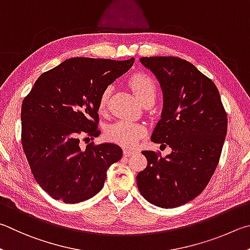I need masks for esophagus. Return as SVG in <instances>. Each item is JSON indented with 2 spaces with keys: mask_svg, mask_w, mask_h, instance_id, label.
<instances>
[{
  "mask_svg": "<svg viewBox=\"0 0 250 250\" xmlns=\"http://www.w3.org/2000/svg\"><path fill=\"white\" fill-rule=\"evenodd\" d=\"M135 152H136V151H134V150H130V149H124V150H123V155H124L125 157H129V156L134 155Z\"/></svg>",
  "mask_w": 250,
  "mask_h": 250,
  "instance_id": "34e87169",
  "label": "esophagus"
}]
</instances>
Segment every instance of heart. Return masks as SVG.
<instances>
[{
    "instance_id": "obj_1",
    "label": "heart",
    "mask_w": 250,
    "mask_h": 250,
    "mask_svg": "<svg viewBox=\"0 0 250 250\" xmlns=\"http://www.w3.org/2000/svg\"><path fill=\"white\" fill-rule=\"evenodd\" d=\"M128 83L143 105L147 102H154L157 94V86L155 81L150 77L144 73H137L129 79ZM111 94L112 86H106L100 94L98 102V109L100 113L106 111ZM145 133L146 129L143 125L125 120L114 122L105 129V136L108 141L124 147L134 146Z\"/></svg>"
}]
</instances>
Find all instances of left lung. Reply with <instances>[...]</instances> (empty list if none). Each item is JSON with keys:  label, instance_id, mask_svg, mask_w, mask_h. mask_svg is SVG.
<instances>
[{"label": "left lung", "instance_id": "obj_1", "mask_svg": "<svg viewBox=\"0 0 250 250\" xmlns=\"http://www.w3.org/2000/svg\"><path fill=\"white\" fill-rule=\"evenodd\" d=\"M139 60L155 74L164 96L151 142L166 143L171 154L158 158L154 151H142L147 167L137 174V187L151 204L177 208L196 198L211 180L227 133L226 112L214 82L189 61L177 57Z\"/></svg>", "mask_w": 250, "mask_h": 250}]
</instances>
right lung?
Wrapping results in <instances>:
<instances>
[{
	"instance_id": "1",
	"label": "right lung",
	"mask_w": 250,
	"mask_h": 250,
	"mask_svg": "<svg viewBox=\"0 0 250 250\" xmlns=\"http://www.w3.org/2000/svg\"><path fill=\"white\" fill-rule=\"evenodd\" d=\"M134 60L67 59L43 72L24 99L21 145L35 180L52 199L74 204L93 198L122 158L115 144L81 148L80 137L99 136L100 94Z\"/></svg>"
}]
</instances>
